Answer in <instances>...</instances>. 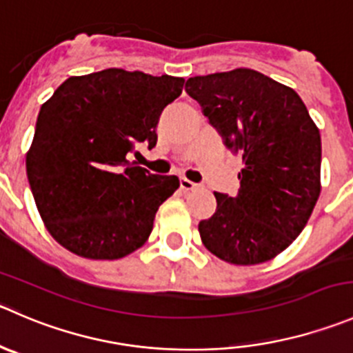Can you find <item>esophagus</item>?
Segmentation results:
<instances>
[{
  "instance_id": "obj_1",
  "label": "esophagus",
  "mask_w": 353,
  "mask_h": 353,
  "mask_svg": "<svg viewBox=\"0 0 353 353\" xmlns=\"http://www.w3.org/2000/svg\"><path fill=\"white\" fill-rule=\"evenodd\" d=\"M179 184H181V190H183V191H193V190H196V188H198V184L191 183L190 179H184V177L179 181Z\"/></svg>"
}]
</instances>
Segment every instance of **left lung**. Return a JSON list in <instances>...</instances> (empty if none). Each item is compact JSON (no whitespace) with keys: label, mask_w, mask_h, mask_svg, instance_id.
I'll list each match as a JSON object with an SVG mask.
<instances>
[{"label":"left lung","mask_w":353,"mask_h":353,"mask_svg":"<svg viewBox=\"0 0 353 353\" xmlns=\"http://www.w3.org/2000/svg\"><path fill=\"white\" fill-rule=\"evenodd\" d=\"M186 93L243 157L238 194L215 193V214L198 224L205 248L236 265L274 259L319 198V129L292 88L252 68L190 77Z\"/></svg>","instance_id":"8db88e82"}]
</instances>
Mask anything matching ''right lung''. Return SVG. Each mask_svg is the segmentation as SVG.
<instances>
[{
	"label": "right lung",
	"mask_w": 353,
	"mask_h": 353,
	"mask_svg": "<svg viewBox=\"0 0 353 353\" xmlns=\"http://www.w3.org/2000/svg\"><path fill=\"white\" fill-rule=\"evenodd\" d=\"M183 85V77L107 68L68 77L41 107L27 179L44 225L68 252L115 260L145 245L179 179L128 155L157 145L160 114Z\"/></svg>",
	"instance_id": "add662e5"
}]
</instances>
